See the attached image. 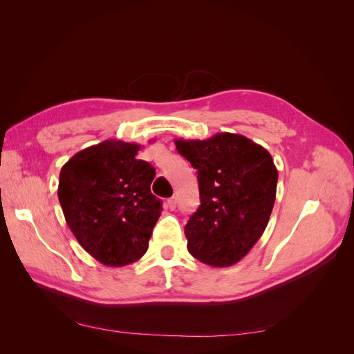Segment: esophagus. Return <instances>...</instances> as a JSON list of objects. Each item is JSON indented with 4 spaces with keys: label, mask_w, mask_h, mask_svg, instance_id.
I'll list each match as a JSON object with an SVG mask.
<instances>
[{
    "label": "esophagus",
    "mask_w": 354,
    "mask_h": 354,
    "mask_svg": "<svg viewBox=\"0 0 354 354\" xmlns=\"http://www.w3.org/2000/svg\"><path fill=\"white\" fill-rule=\"evenodd\" d=\"M165 205H167V208L168 209H176V205H177V199H176V196H173V198H169V199H167V202H165Z\"/></svg>",
    "instance_id": "34e87169"
}]
</instances>
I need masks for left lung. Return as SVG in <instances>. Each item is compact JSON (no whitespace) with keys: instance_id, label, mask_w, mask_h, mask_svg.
Masks as SVG:
<instances>
[{"instance_id":"8db88e82","label":"left lung","mask_w":354,"mask_h":354,"mask_svg":"<svg viewBox=\"0 0 354 354\" xmlns=\"http://www.w3.org/2000/svg\"><path fill=\"white\" fill-rule=\"evenodd\" d=\"M198 169L201 205L185 227L187 250L212 267L241 261L261 238L276 199L272 155L248 137L217 133L205 140H174Z\"/></svg>"}]
</instances>
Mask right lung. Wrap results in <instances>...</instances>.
Returning <instances> with one entry per match:
<instances>
[{
	"label": "right lung",
	"instance_id": "add662e5",
	"mask_svg": "<svg viewBox=\"0 0 354 354\" xmlns=\"http://www.w3.org/2000/svg\"><path fill=\"white\" fill-rule=\"evenodd\" d=\"M140 145L104 140L60 169L59 202L73 236L95 260L122 267L140 260L160 216L155 168L137 159Z\"/></svg>",
	"mask_w": 354,
	"mask_h": 354
}]
</instances>
